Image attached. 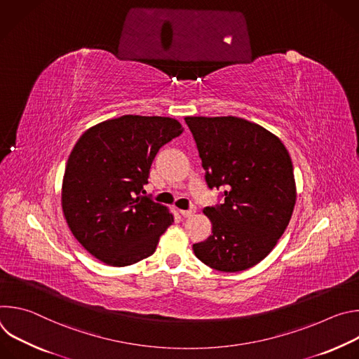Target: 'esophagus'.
I'll return each mask as SVG.
<instances>
[{
  "label": "esophagus",
  "mask_w": 359,
  "mask_h": 359,
  "mask_svg": "<svg viewBox=\"0 0 359 359\" xmlns=\"http://www.w3.org/2000/svg\"><path fill=\"white\" fill-rule=\"evenodd\" d=\"M194 213H196V206H191L189 210H180V215L183 216V217H191V216H194Z\"/></svg>",
  "instance_id": "34e87169"
}]
</instances>
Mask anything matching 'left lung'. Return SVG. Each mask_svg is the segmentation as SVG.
Listing matches in <instances>:
<instances>
[{
	"label": "left lung",
	"mask_w": 359,
	"mask_h": 359,
	"mask_svg": "<svg viewBox=\"0 0 359 359\" xmlns=\"http://www.w3.org/2000/svg\"><path fill=\"white\" fill-rule=\"evenodd\" d=\"M210 189L224 203L206 208L212 234L193 244L206 266L237 273L264 260L285 231L297 198L292 162L278 136L237 116H186Z\"/></svg>",
	"instance_id": "left-lung-1"
}]
</instances>
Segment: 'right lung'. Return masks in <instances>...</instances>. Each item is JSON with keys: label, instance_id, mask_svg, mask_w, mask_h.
Segmentation results:
<instances>
[{"label": "right lung", "instance_id": "obj_1", "mask_svg": "<svg viewBox=\"0 0 359 359\" xmlns=\"http://www.w3.org/2000/svg\"><path fill=\"white\" fill-rule=\"evenodd\" d=\"M183 133L179 121L123 115L89 128L67 162L61 204L74 237L112 267L135 264L156 250L173 213L144 196L159 149Z\"/></svg>", "mask_w": 359, "mask_h": 359}]
</instances>
